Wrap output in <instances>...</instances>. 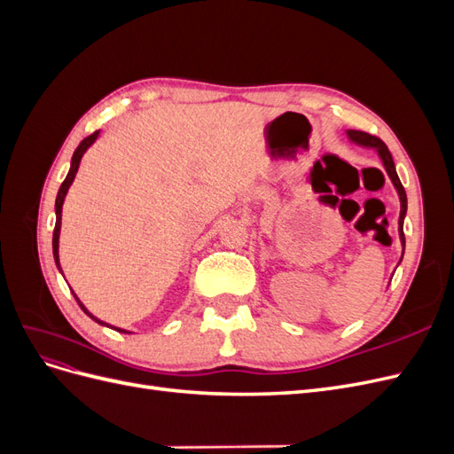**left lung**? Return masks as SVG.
<instances>
[{
    "mask_svg": "<svg viewBox=\"0 0 454 454\" xmlns=\"http://www.w3.org/2000/svg\"><path fill=\"white\" fill-rule=\"evenodd\" d=\"M347 136L348 140L358 144V145H364V147H373L377 149V153L384 164V170H387V174L390 176V180L397 191V195H400V204H402V210H400V219H397V232H400V240H402V246L405 250V235H403V219H405V214H407V195H405V189L400 182V177H397V172H395V164H394V159L390 155V151L387 147V144H384L380 138H377V136H371L367 132H362V130H347ZM403 257V254H402Z\"/></svg>",
    "mask_w": 454,
    "mask_h": 454,
    "instance_id": "left-lung-1",
    "label": "left lung"
}]
</instances>
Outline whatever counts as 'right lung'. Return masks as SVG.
Instances as JSON below:
<instances>
[{"label": "right lung", "mask_w": 454, "mask_h": 454, "mask_svg": "<svg viewBox=\"0 0 454 454\" xmlns=\"http://www.w3.org/2000/svg\"><path fill=\"white\" fill-rule=\"evenodd\" d=\"M98 134H100V130L92 132L90 136H87V138L77 145L75 153H74V157H72V167H70V172H67L66 180L62 182V185H60V189H59V195H57V202H54V210H57V223H54V232H52V255H54V263H57V267H59V270H60V272H62V267H60V259H59V239H60V222H62V204H64V199H66V195H67V189H70V185H72V184H74V180H75V174H77V168H79V162H81V159H83L85 151H87V149L96 142V138H98ZM72 294H74V292H72ZM74 297L77 299V295H75V294H74ZM77 303H79V307H81V309H83V312H85L87 316H90V318H92L94 322H98L100 325L112 327V329H115V332H119V333H130V332H127V329L114 327V325H109V324H106V322H102V320L96 318V316H92V314L87 310V307H85L83 303H81L79 299H77Z\"/></svg>", "instance_id": "add662e5"}]
</instances>
